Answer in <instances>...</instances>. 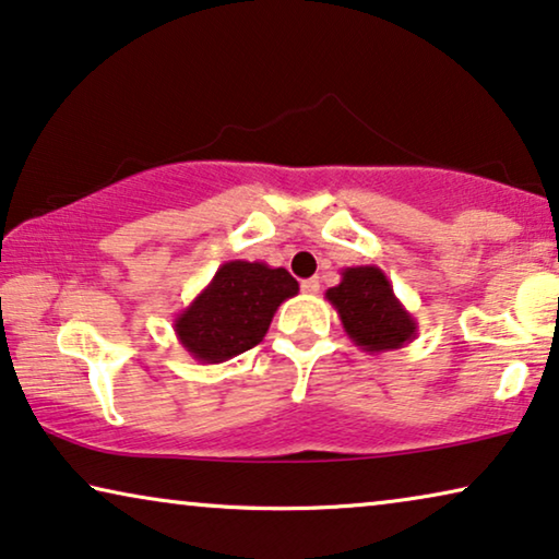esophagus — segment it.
I'll use <instances>...</instances> for the list:
<instances>
[{"instance_id":"obj_1","label":"esophagus","mask_w":559,"mask_h":559,"mask_svg":"<svg viewBox=\"0 0 559 559\" xmlns=\"http://www.w3.org/2000/svg\"><path fill=\"white\" fill-rule=\"evenodd\" d=\"M301 290L306 296H317L319 294V278H306L301 281Z\"/></svg>"}]
</instances>
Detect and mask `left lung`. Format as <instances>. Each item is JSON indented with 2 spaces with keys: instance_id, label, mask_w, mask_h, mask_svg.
<instances>
[{
  "instance_id": "left-lung-1",
  "label": "left lung",
  "mask_w": 559,
  "mask_h": 559,
  "mask_svg": "<svg viewBox=\"0 0 559 559\" xmlns=\"http://www.w3.org/2000/svg\"><path fill=\"white\" fill-rule=\"evenodd\" d=\"M326 301L340 313L349 340L369 355L405 347L418 334V321L377 265L342 269V281L326 290Z\"/></svg>"
}]
</instances>
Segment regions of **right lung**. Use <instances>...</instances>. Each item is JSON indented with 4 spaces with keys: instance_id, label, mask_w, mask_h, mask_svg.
Returning <instances> with one entry per match:
<instances>
[{
    "instance_id": "right-lung-1",
    "label": "right lung",
    "mask_w": 559,
    "mask_h": 559,
    "mask_svg": "<svg viewBox=\"0 0 559 559\" xmlns=\"http://www.w3.org/2000/svg\"><path fill=\"white\" fill-rule=\"evenodd\" d=\"M298 294L286 269L227 261L175 317V334L192 359L219 365L263 342L278 306Z\"/></svg>"
}]
</instances>
